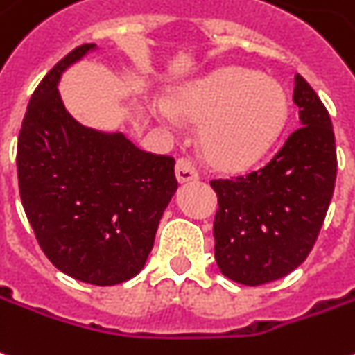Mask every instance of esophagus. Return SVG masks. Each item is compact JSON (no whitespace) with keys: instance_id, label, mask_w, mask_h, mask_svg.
<instances>
[{"instance_id":"1","label":"esophagus","mask_w":355,"mask_h":355,"mask_svg":"<svg viewBox=\"0 0 355 355\" xmlns=\"http://www.w3.org/2000/svg\"><path fill=\"white\" fill-rule=\"evenodd\" d=\"M175 173H177V180L180 182V184H184V182H192V180H198L196 167L188 159H178L177 167H175Z\"/></svg>"}]
</instances>
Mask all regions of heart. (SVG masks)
<instances>
[{
	"label": "heart",
	"mask_w": 355,
	"mask_h": 355,
	"mask_svg": "<svg viewBox=\"0 0 355 355\" xmlns=\"http://www.w3.org/2000/svg\"><path fill=\"white\" fill-rule=\"evenodd\" d=\"M155 117L175 126L178 117L200 126V148L215 169L242 173L271 152L288 121V100L269 76L227 67L182 84L169 101L152 105Z\"/></svg>",
	"instance_id": "b5f03b06"
}]
</instances>
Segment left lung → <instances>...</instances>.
Returning a JSON list of instances; mask_svg holds the SVG:
<instances>
[{
	"label": "left lung",
	"mask_w": 355,
	"mask_h": 355,
	"mask_svg": "<svg viewBox=\"0 0 355 355\" xmlns=\"http://www.w3.org/2000/svg\"><path fill=\"white\" fill-rule=\"evenodd\" d=\"M300 128L263 169L213 180L215 261L230 281L257 286L304 263L315 244L336 180L331 117L309 84L294 76Z\"/></svg>",
	"instance_id": "8db88e82"
}]
</instances>
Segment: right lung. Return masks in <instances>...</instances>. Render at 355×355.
<instances>
[{"instance_id": "add662e5", "label": "right lung", "mask_w": 355, "mask_h": 355, "mask_svg": "<svg viewBox=\"0 0 355 355\" xmlns=\"http://www.w3.org/2000/svg\"><path fill=\"white\" fill-rule=\"evenodd\" d=\"M96 44L63 57L32 94L17 173L24 213L48 259L76 281L113 286L142 271L178 188L175 159L136 148L123 132L80 125L57 86Z\"/></svg>"}]
</instances>
